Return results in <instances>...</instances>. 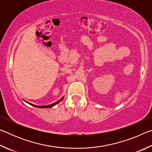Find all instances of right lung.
I'll list each match as a JSON object with an SVG mask.
<instances>
[{
  "label": "right lung",
  "instance_id": "1",
  "mask_svg": "<svg viewBox=\"0 0 152 152\" xmlns=\"http://www.w3.org/2000/svg\"><path fill=\"white\" fill-rule=\"evenodd\" d=\"M63 99V97L61 98V99H60L59 100V101H58L57 102H54V103H53V104H50V105H45V106H42V107H39V106H35V105H33V104H31V103H29V102H27V103H29V104H30L31 105H32V106H33V107H38V108H51V107H53L54 106V105H56V104H58L59 102H60L61 100Z\"/></svg>",
  "mask_w": 152,
  "mask_h": 152
}]
</instances>
